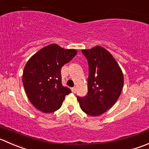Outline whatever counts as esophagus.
I'll use <instances>...</instances> for the list:
<instances>
[{
	"label": "esophagus",
	"instance_id": "34e87169",
	"mask_svg": "<svg viewBox=\"0 0 149 149\" xmlns=\"http://www.w3.org/2000/svg\"><path fill=\"white\" fill-rule=\"evenodd\" d=\"M71 90H72V92H73V93H76V87L71 88Z\"/></svg>",
	"mask_w": 149,
	"mask_h": 149
}]
</instances>
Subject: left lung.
<instances>
[{
  "instance_id": "1",
  "label": "left lung",
  "mask_w": 149,
  "mask_h": 149,
  "mask_svg": "<svg viewBox=\"0 0 149 149\" xmlns=\"http://www.w3.org/2000/svg\"><path fill=\"white\" fill-rule=\"evenodd\" d=\"M89 65L88 93L77 96L81 108L86 114H102L117 101L124 84V76L113 57L103 47L81 50Z\"/></svg>"
}]
</instances>
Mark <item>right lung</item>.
I'll return each instance as SVG.
<instances>
[{
    "label": "right lung",
    "mask_w": 149,
    "mask_h": 149,
    "mask_svg": "<svg viewBox=\"0 0 149 149\" xmlns=\"http://www.w3.org/2000/svg\"><path fill=\"white\" fill-rule=\"evenodd\" d=\"M77 54L50 44L34 54L26 64L22 82L32 104L44 113H52L61 107L65 95L71 92L62 84L61 68Z\"/></svg>",
    "instance_id": "1"
}]
</instances>
